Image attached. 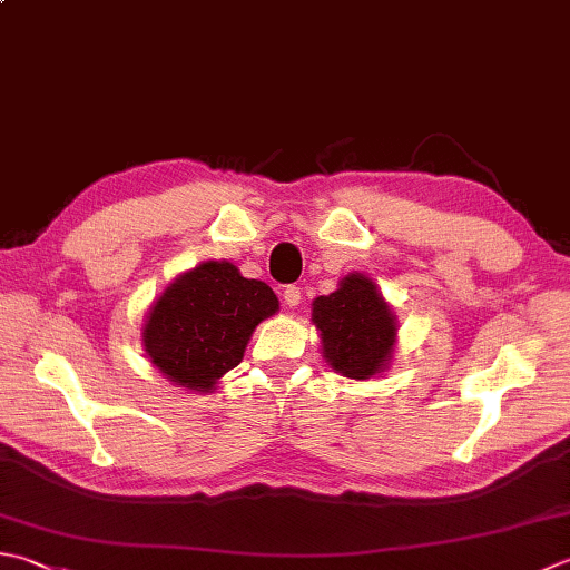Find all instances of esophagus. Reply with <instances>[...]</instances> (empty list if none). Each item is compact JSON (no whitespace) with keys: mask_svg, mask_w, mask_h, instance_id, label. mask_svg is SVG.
<instances>
[{"mask_svg":"<svg viewBox=\"0 0 570 570\" xmlns=\"http://www.w3.org/2000/svg\"><path fill=\"white\" fill-rule=\"evenodd\" d=\"M284 304L288 308H296L301 304V288L298 286H286L284 288Z\"/></svg>","mask_w":570,"mask_h":570,"instance_id":"obj_1","label":"esophagus"}]
</instances>
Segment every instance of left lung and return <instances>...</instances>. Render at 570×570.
I'll list each match as a JSON object with an SVG mask.
<instances>
[{"mask_svg":"<svg viewBox=\"0 0 570 570\" xmlns=\"http://www.w3.org/2000/svg\"><path fill=\"white\" fill-rule=\"evenodd\" d=\"M323 361L351 381H371L393 363L397 316L367 274H345L338 288L311 304Z\"/></svg>","mask_w":570,"mask_h":570,"instance_id":"1","label":"left lung"}]
</instances>
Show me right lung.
<instances>
[{
	"instance_id": "1",
	"label": "right lung",
	"mask_w": 570,
	"mask_h": 570,
	"mask_svg": "<svg viewBox=\"0 0 570 570\" xmlns=\"http://www.w3.org/2000/svg\"><path fill=\"white\" fill-rule=\"evenodd\" d=\"M278 311L259 278H244L227 259H209L177 274L153 301L142 323V348L173 385L215 393L237 367L254 328Z\"/></svg>"
}]
</instances>
